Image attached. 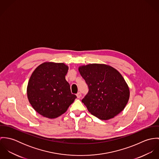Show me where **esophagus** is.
I'll list each match as a JSON object with an SVG mask.
<instances>
[{
    "mask_svg": "<svg viewBox=\"0 0 159 159\" xmlns=\"http://www.w3.org/2000/svg\"><path fill=\"white\" fill-rule=\"evenodd\" d=\"M76 96H77V98H80V97H81V93L80 92H78L76 93Z\"/></svg>",
    "mask_w": 159,
    "mask_h": 159,
    "instance_id": "1",
    "label": "esophagus"
}]
</instances>
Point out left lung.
I'll return each mask as SVG.
<instances>
[{
  "instance_id": "8db88e82",
  "label": "left lung",
  "mask_w": 159,
  "mask_h": 159,
  "mask_svg": "<svg viewBox=\"0 0 159 159\" xmlns=\"http://www.w3.org/2000/svg\"><path fill=\"white\" fill-rule=\"evenodd\" d=\"M78 70L89 88L81 100L89 112L101 120H108L124 109L130 91L117 70L100 64L80 66Z\"/></svg>"
}]
</instances>
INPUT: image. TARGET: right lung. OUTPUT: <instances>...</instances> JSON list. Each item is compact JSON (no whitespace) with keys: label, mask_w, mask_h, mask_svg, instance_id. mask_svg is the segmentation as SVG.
I'll use <instances>...</instances> for the list:
<instances>
[{"label":"right lung","mask_w":159,"mask_h":159,"mask_svg":"<svg viewBox=\"0 0 159 159\" xmlns=\"http://www.w3.org/2000/svg\"><path fill=\"white\" fill-rule=\"evenodd\" d=\"M68 67L64 63L44 62L32 73L27 88L29 101L42 116L56 118L64 113L76 96L66 80Z\"/></svg>","instance_id":"1"}]
</instances>
